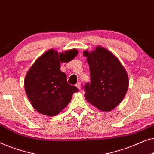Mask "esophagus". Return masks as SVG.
I'll return each instance as SVG.
<instances>
[{
	"instance_id": "34e87169",
	"label": "esophagus",
	"mask_w": 154,
	"mask_h": 154,
	"mask_svg": "<svg viewBox=\"0 0 154 154\" xmlns=\"http://www.w3.org/2000/svg\"><path fill=\"white\" fill-rule=\"evenodd\" d=\"M76 86L78 88H79V89H80V88H81V82H77L76 84Z\"/></svg>"
}]
</instances>
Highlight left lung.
I'll list each match as a JSON object with an SVG mask.
<instances>
[{
	"instance_id": "1",
	"label": "left lung",
	"mask_w": 154,
	"mask_h": 154,
	"mask_svg": "<svg viewBox=\"0 0 154 154\" xmlns=\"http://www.w3.org/2000/svg\"><path fill=\"white\" fill-rule=\"evenodd\" d=\"M90 68L91 82L84 86L86 100L103 112L115 108L124 98L128 88L126 71L109 50L97 47L84 51Z\"/></svg>"
}]
</instances>
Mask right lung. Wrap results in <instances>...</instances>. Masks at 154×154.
<instances>
[{
	"instance_id": "add662e5",
	"label": "right lung",
	"mask_w": 154,
	"mask_h": 154,
	"mask_svg": "<svg viewBox=\"0 0 154 154\" xmlns=\"http://www.w3.org/2000/svg\"><path fill=\"white\" fill-rule=\"evenodd\" d=\"M77 55V49L58 54L50 49L37 59L24 80L25 91L31 105L39 113L54 116L70 102L76 86L67 82L60 71V63L69 62Z\"/></svg>"
}]
</instances>
